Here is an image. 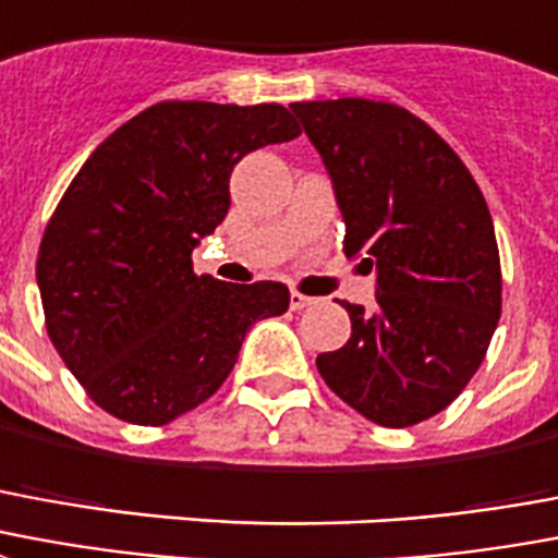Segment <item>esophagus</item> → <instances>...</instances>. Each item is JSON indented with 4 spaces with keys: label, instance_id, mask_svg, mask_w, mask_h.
<instances>
[{
    "label": "esophagus",
    "instance_id": "1",
    "mask_svg": "<svg viewBox=\"0 0 558 558\" xmlns=\"http://www.w3.org/2000/svg\"><path fill=\"white\" fill-rule=\"evenodd\" d=\"M311 304H316V299H311V295H301V292H295V290L290 292L292 311H304V307H311Z\"/></svg>",
    "mask_w": 558,
    "mask_h": 558
}]
</instances>
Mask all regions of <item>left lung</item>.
Masks as SVG:
<instances>
[{"label": "left lung", "mask_w": 558, "mask_h": 558, "mask_svg": "<svg viewBox=\"0 0 558 558\" xmlns=\"http://www.w3.org/2000/svg\"><path fill=\"white\" fill-rule=\"evenodd\" d=\"M331 177L345 257L375 271V311L342 304L352 337L316 357L345 405L378 426L440 414L499 322L502 278L488 204L456 150L393 102H292Z\"/></svg>", "instance_id": "8db88e82"}]
</instances>
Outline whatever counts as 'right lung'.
Here are the masks:
<instances>
[{
  "instance_id": "obj_1",
  "label": "right lung",
  "mask_w": 558,
  "mask_h": 558,
  "mask_svg": "<svg viewBox=\"0 0 558 558\" xmlns=\"http://www.w3.org/2000/svg\"><path fill=\"white\" fill-rule=\"evenodd\" d=\"M278 102H156L90 153L37 254L61 361L111 416L165 426L225 384L247 328L290 307L275 280L195 275L192 251L230 209L233 165L292 142Z\"/></svg>"
}]
</instances>
